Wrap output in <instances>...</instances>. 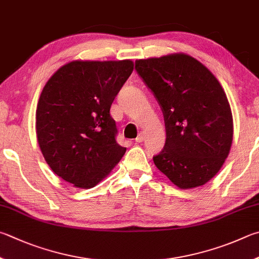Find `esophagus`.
<instances>
[{"instance_id": "obj_1", "label": "esophagus", "mask_w": 259, "mask_h": 259, "mask_svg": "<svg viewBox=\"0 0 259 259\" xmlns=\"http://www.w3.org/2000/svg\"><path fill=\"white\" fill-rule=\"evenodd\" d=\"M144 139H145V136H144V134H143V133H140V134L138 135V137L136 138V143H143V142H144Z\"/></svg>"}]
</instances>
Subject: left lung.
<instances>
[{
  "mask_svg": "<svg viewBox=\"0 0 259 259\" xmlns=\"http://www.w3.org/2000/svg\"><path fill=\"white\" fill-rule=\"evenodd\" d=\"M136 70L162 107L166 142L154 163L173 185L192 189L216 176L231 149L227 94L192 56L173 53L136 61Z\"/></svg>",
  "mask_w": 259,
  "mask_h": 259,
  "instance_id": "left-lung-1",
  "label": "left lung"
}]
</instances>
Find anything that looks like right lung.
<instances>
[{
	"label": "right lung",
	"mask_w": 259,
	"mask_h": 259,
	"mask_svg": "<svg viewBox=\"0 0 259 259\" xmlns=\"http://www.w3.org/2000/svg\"><path fill=\"white\" fill-rule=\"evenodd\" d=\"M133 70L131 60H76L46 82L36 110L37 140L46 163L64 181L95 187L124 155L110 109Z\"/></svg>",
	"instance_id": "add662e5"
}]
</instances>
